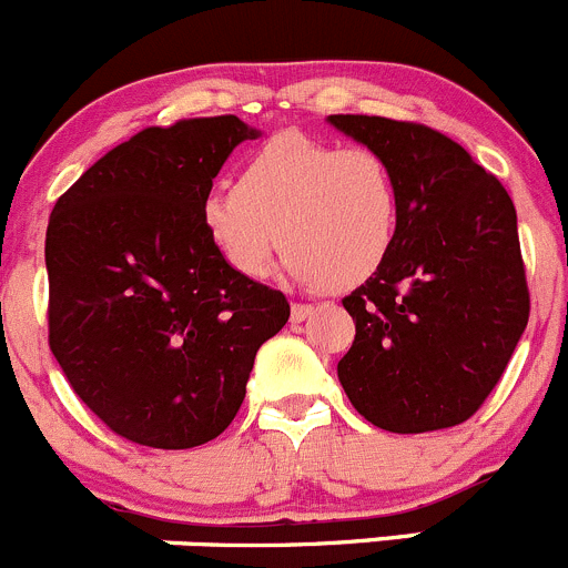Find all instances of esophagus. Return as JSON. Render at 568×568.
I'll return each instance as SVG.
<instances>
[{
	"label": "esophagus",
	"mask_w": 568,
	"mask_h": 568,
	"mask_svg": "<svg viewBox=\"0 0 568 568\" xmlns=\"http://www.w3.org/2000/svg\"><path fill=\"white\" fill-rule=\"evenodd\" d=\"M312 314H314L312 303H292L290 320H292V323H303V320L312 317Z\"/></svg>",
	"instance_id": "34e87169"
}]
</instances>
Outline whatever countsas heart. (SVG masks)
<instances>
[{
    "instance_id": "1",
    "label": "heart",
    "mask_w": 568,
    "mask_h": 568,
    "mask_svg": "<svg viewBox=\"0 0 568 568\" xmlns=\"http://www.w3.org/2000/svg\"><path fill=\"white\" fill-rule=\"evenodd\" d=\"M199 223L237 276H265L282 245L292 278L353 290L395 248L400 187L375 149L282 132L245 156L234 187L201 199Z\"/></svg>"
}]
</instances>
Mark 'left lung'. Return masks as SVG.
Returning <instances> with one entry per match:
<instances>
[{"mask_svg": "<svg viewBox=\"0 0 568 568\" xmlns=\"http://www.w3.org/2000/svg\"><path fill=\"white\" fill-rule=\"evenodd\" d=\"M328 123L384 154L400 187L389 260L342 301L356 323L336 364L342 389L367 423L392 434L467 423L530 317L514 201L436 129L381 115Z\"/></svg>", "mask_w": 568, "mask_h": 568, "instance_id": "8db88e82", "label": "left lung"}]
</instances>
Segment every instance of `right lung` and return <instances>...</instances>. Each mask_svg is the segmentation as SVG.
<instances>
[{
  "mask_svg": "<svg viewBox=\"0 0 568 568\" xmlns=\"http://www.w3.org/2000/svg\"><path fill=\"white\" fill-rule=\"evenodd\" d=\"M237 115L149 126L106 151L47 229L49 347L71 389L134 445L187 450L232 425L284 292L229 271L201 199L243 140Z\"/></svg>",
  "mask_w": 568,
  "mask_h": 568,
  "instance_id": "1",
  "label": "right lung"
}]
</instances>
